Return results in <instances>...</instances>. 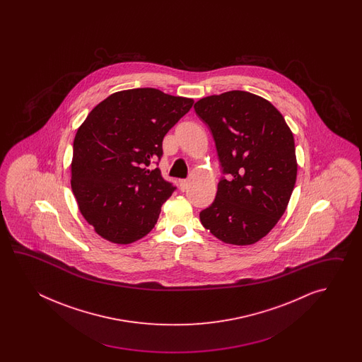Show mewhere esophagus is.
Listing matches in <instances>:
<instances>
[{
  "instance_id": "esophagus-1",
  "label": "esophagus",
  "mask_w": 362,
  "mask_h": 362,
  "mask_svg": "<svg viewBox=\"0 0 362 362\" xmlns=\"http://www.w3.org/2000/svg\"><path fill=\"white\" fill-rule=\"evenodd\" d=\"M180 186H181V190L185 192L186 189H187V186H189V181L187 180H181V182H180Z\"/></svg>"
}]
</instances>
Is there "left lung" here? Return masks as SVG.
<instances>
[{"mask_svg": "<svg viewBox=\"0 0 362 362\" xmlns=\"http://www.w3.org/2000/svg\"><path fill=\"white\" fill-rule=\"evenodd\" d=\"M194 108L229 175L200 223L223 243L254 245L276 226L291 198L298 173L293 132L269 100L252 93L209 95Z\"/></svg>", "mask_w": 362, "mask_h": 362, "instance_id": "obj_1", "label": "left lung"}]
</instances>
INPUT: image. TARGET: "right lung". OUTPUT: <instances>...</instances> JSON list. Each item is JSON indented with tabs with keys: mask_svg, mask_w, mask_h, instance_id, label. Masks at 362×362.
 Masks as SVG:
<instances>
[{
	"mask_svg": "<svg viewBox=\"0 0 362 362\" xmlns=\"http://www.w3.org/2000/svg\"><path fill=\"white\" fill-rule=\"evenodd\" d=\"M194 100L154 88L116 92L100 102L74 139L71 187L86 223L102 238L129 245L154 228L175 192L160 170L167 132Z\"/></svg>",
	"mask_w": 362,
	"mask_h": 362,
	"instance_id": "add662e5",
	"label": "right lung"
}]
</instances>
